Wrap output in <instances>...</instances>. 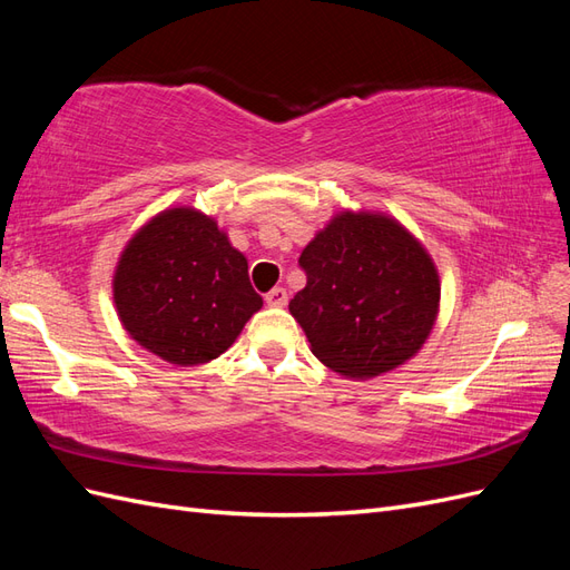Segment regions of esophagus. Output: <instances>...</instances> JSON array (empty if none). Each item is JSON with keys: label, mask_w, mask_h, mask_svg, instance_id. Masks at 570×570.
I'll use <instances>...</instances> for the list:
<instances>
[{"label": "esophagus", "mask_w": 570, "mask_h": 570, "mask_svg": "<svg viewBox=\"0 0 570 570\" xmlns=\"http://www.w3.org/2000/svg\"><path fill=\"white\" fill-rule=\"evenodd\" d=\"M268 306H285L287 304V289L285 287H273L266 295Z\"/></svg>", "instance_id": "1"}]
</instances>
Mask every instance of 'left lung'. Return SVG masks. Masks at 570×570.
Wrapping results in <instances>:
<instances>
[{
	"mask_svg": "<svg viewBox=\"0 0 570 570\" xmlns=\"http://www.w3.org/2000/svg\"><path fill=\"white\" fill-rule=\"evenodd\" d=\"M306 287L289 299L327 368L375 377L402 366L433 331L440 278L423 245L394 218L342 212L299 256Z\"/></svg>",
	"mask_w": 570,
	"mask_h": 570,
	"instance_id": "1",
	"label": "left lung"
}]
</instances>
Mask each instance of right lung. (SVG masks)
Masks as SVG:
<instances>
[{
	"instance_id": "obj_1",
	"label": "right lung",
	"mask_w": 570,
	"mask_h": 570,
	"mask_svg": "<svg viewBox=\"0 0 570 570\" xmlns=\"http://www.w3.org/2000/svg\"><path fill=\"white\" fill-rule=\"evenodd\" d=\"M114 302L130 337L176 366L220 356L264 304L245 254L189 206L135 233L114 273Z\"/></svg>"
}]
</instances>
